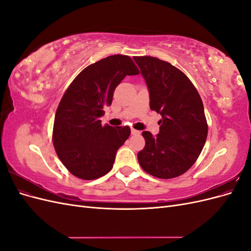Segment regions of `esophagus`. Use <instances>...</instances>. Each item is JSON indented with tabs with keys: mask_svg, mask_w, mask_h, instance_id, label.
<instances>
[{
	"mask_svg": "<svg viewBox=\"0 0 251 251\" xmlns=\"http://www.w3.org/2000/svg\"><path fill=\"white\" fill-rule=\"evenodd\" d=\"M131 132H132V134H133V135H139V134H140V132H139V131H137V130H135V128H132V131H131Z\"/></svg>",
	"mask_w": 251,
	"mask_h": 251,
	"instance_id": "34e87169",
	"label": "esophagus"
}]
</instances>
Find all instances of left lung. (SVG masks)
<instances>
[{"instance_id": "obj_1", "label": "left lung", "mask_w": 251, "mask_h": 251, "mask_svg": "<svg viewBox=\"0 0 251 251\" xmlns=\"http://www.w3.org/2000/svg\"><path fill=\"white\" fill-rule=\"evenodd\" d=\"M134 59L149 88L150 108L162 116L156 137L142 132L146 146L138 162L156 178L179 177L197 161L207 138L202 100L191 79L172 64L153 56Z\"/></svg>"}]
</instances>
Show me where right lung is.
<instances>
[{"instance_id": "obj_1", "label": "right lung", "mask_w": 251, "mask_h": 251, "mask_svg": "<svg viewBox=\"0 0 251 251\" xmlns=\"http://www.w3.org/2000/svg\"><path fill=\"white\" fill-rule=\"evenodd\" d=\"M137 74L130 56L115 54L85 68L66 90L55 113L52 141L60 161L75 177L94 180L112 170L131 128L102 126L100 117L121 80Z\"/></svg>"}]
</instances>
